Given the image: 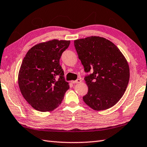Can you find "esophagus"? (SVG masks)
<instances>
[{"mask_svg":"<svg viewBox=\"0 0 147 147\" xmlns=\"http://www.w3.org/2000/svg\"><path fill=\"white\" fill-rule=\"evenodd\" d=\"M82 82V80H81L80 79H78L76 80H74V81H71V82L73 84H78V83H80Z\"/></svg>","mask_w":147,"mask_h":147,"instance_id":"1","label":"esophagus"}]
</instances>
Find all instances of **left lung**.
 Here are the masks:
<instances>
[{"instance_id": "1", "label": "left lung", "mask_w": 147, "mask_h": 147, "mask_svg": "<svg viewBox=\"0 0 147 147\" xmlns=\"http://www.w3.org/2000/svg\"><path fill=\"white\" fill-rule=\"evenodd\" d=\"M78 57L86 72L88 92L84 102L96 111L115 106L125 94L129 79V68L125 57L111 41L99 36L74 41Z\"/></svg>"}]
</instances>
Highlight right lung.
<instances>
[{
	"instance_id": "add662e5",
	"label": "right lung",
	"mask_w": 147,
	"mask_h": 147,
	"mask_svg": "<svg viewBox=\"0 0 147 147\" xmlns=\"http://www.w3.org/2000/svg\"><path fill=\"white\" fill-rule=\"evenodd\" d=\"M70 43L53 40L37 44L22 60L19 87L24 98L36 110L46 112L57 108L69 89L60 59Z\"/></svg>"
}]
</instances>
